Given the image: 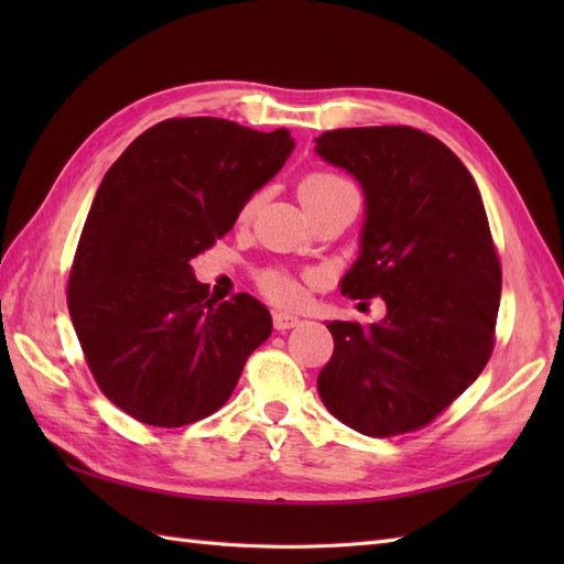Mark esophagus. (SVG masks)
Instances as JSON below:
<instances>
[{
	"mask_svg": "<svg viewBox=\"0 0 564 564\" xmlns=\"http://www.w3.org/2000/svg\"><path fill=\"white\" fill-rule=\"evenodd\" d=\"M297 319L295 315H289V313H273V327L279 329V332H285V329H293L295 325H297Z\"/></svg>",
	"mask_w": 564,
	"mask_h": 564,
	"instance_id": "esophagus-1",
	"label": "esophagus"
}]
</instances>
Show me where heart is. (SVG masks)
Returning a JSON list of instances; mask_svg holds the SVG:
<instances>
[{
	"instance_id": "obj_1",
	"label": "heart",
	"mask_w": 564,
	"mask_h": 564,
	"mask_svg": "<svg viewBox=\"0 0 564 564\" xmlns=\"http://www.w3.org/2000/svg\"><path fill=\"white\" fill-rule=\"evenodd\" d=\"M297 194H301L305 208L313 213L315 208L325 206V203L332 198H337L341 194H358V191L346 176L337 172L317 170L303 176L301 186H297ZM261 200H263V194L261 191H254V194L242 203V208H239V220L249 223L254 218ZM315 281H317V273L313 271L291 273L279 267H269L254 273L257 289L267 295L271 303H279V305H301L305 301V285Z\"/></svg>"
}]
</instances>
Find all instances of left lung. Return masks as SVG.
Returning <instances> with one entry per match:
<instances>
[{"label": "left lung", "instance_id": "8db88e82", "mask_svg": "<svg viewBox=\"0 0 564 564\" xmlns=\"http://www.w3.org/2000/svg\"><path fill=\"white\" fill-rule=\"evenodd\" d=\"M315 150L351 172L368 203L341 293L388 305L366 327L329 322L319 398L366 436L410 434L448 410L495 349L501 267L480 188L438 138L410 126L327 130Z\"/></svg>", "mask_w": 564, "mask_h": 564}]
</instances>
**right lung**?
<instances>
[{
  "instance_id": "obj_1",
  "label": "right lung",
  "mask_w": 564,
  "mask_h": 564,
  "mask_svg": "<svg viewBox=\"0 0 564 564\" xmlns=\"http://www.w3.org/2000/svg\"><path fill=\"white\" fill-rule=\"evenodd\" d=\"M293 148L285 128L166 118L106 172L69 269L67 307L99 390L138 422L174 429L218 412L269 339V310L249 293L218 303L191 259L232 230Z\"/></svg>"
}]
</instances>
